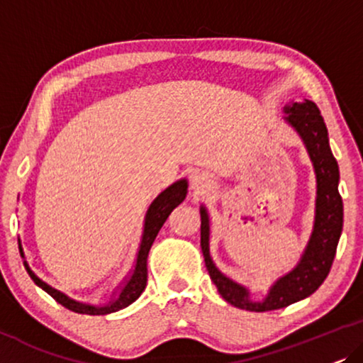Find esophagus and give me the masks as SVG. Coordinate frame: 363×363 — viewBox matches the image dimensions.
Returning a JSON list of instances; mask_svg holds the SVG:
<instances>
[{
    "instance_id": "1",
    "label": "esophagus",
    "mask_w": 363,
    "mask_h": 363,
    "mask_svg": "<svg viewBox=\"0 0 363 363\" xmlns=\"http://www.w3.org/2000/svg\"><path fill=\"white\" fill-rule=\"evenodd\" d=\"M212 187V179L202 171H196L192 176V189L199 194L207 192Z\"/></svg>"
}]
</instances>
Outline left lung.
<instances>
[{
	"mask_svg": "<svg viewBox=\"0 0 363 363\" xmlns=\"http://www.w3.org/2000/svg\"><path fill=\"white\" fill-rule=\"evenodd\" d=\"M284 123L303 141L315 174V208L313 232L296 267L278 278L262 299H253L243 284L233 281L216 267L211 257V216L201 206V247L211 279L227 303L238 309L264 313L281 309L308 298L324 283L333 267L344 223L339 194V166L330 151L328 128L314 101H291L284 108Z\"/></svg>",
	"mask_w": 363,
	"mask_h": 363,
	"instance_id": "8db88e82",
	"label": "left lung"
}]
</instances>
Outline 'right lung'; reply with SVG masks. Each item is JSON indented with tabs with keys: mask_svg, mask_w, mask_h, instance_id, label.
<instances>
[{
	"mask_svg": "<svg viewBox=\"0 0 363 363\" xmlns=\"http://www.w3.org/2000/svg\"><path fill=\"white\" fill-rule=\"evenodd\" d=\"M187 196V179H179L174 184H171L169 187L164 189L160 196H157L155 201L151 202L150 208H147L146 216H145V225H143V235H141V243H140V250H138L136 255V262H135V268L130 274V278L126 279L125 284L121 286L118 293L113 298L111 303L106 306H91L86 303H80V301H75L67 296L62 291L52 288V286L43 281L38 274H35L33 269H30L29 263L24 262V267H26V272L29 273V277L33 281L43 288L45 293L57 301L59 304H62L64 308H67L74 313L79 314H89V315H105L110 313H116V311L126 308L131 303L140 298L143 291L146 288V281H147V253H150L151 245L155 242V238L160 233L161 227L164 225V222L169 217V213L174 211V208L179 206V203L186 199ZM19 242V252H21V257L24 258L23 253V245H21V238L18 240Z\"/></svg>",
	"mask_w": 363,
	"mask_h": 363,
	"instance_id": "right-lung-1",
	"label": "right lung"
}]
</instances>
